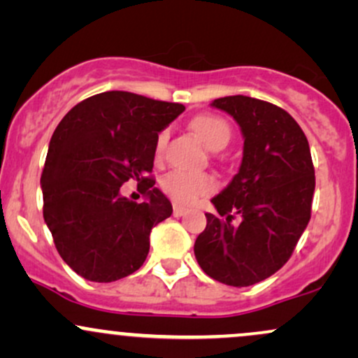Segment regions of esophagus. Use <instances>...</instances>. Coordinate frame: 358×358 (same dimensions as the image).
Listing matches in <instances>:
<instances>
[{"label":"esophagus","mask_w":358,"mask_h":358,"mask_svg":"<svg viewBox=\"0 0 358 358\" xmlns=\"http://www.w3.org/2000/svg\"><path fill=\"white\" fill-rule=\"evenodd\" d=\"M185 212H187V208L182 207V205H173V215L175 217H182Z\"/></svg>","instance_id":"esophagus-1"}]
</instances>
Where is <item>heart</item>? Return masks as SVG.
<instances>
[{"instance_id":"obj_1","label":"heart","mask_w":358,"mask_h":358,"mask_svg":"<svg viewBox=\"0 0 358 358\" xmlns=\"http://www.w3.org/2000/svg\"><path fill=\"white\" fill-rule=\"evenodd\" d=\"M193 131L210 150L219 151L231 141V127L222 117L199 116L192 122ZM166 143V133H159L156 139V155H162ZM217 183L212 175L207 173H188V171L175 170L163 176L162 190L176 203L188 205L215 190Z\"/></svg>"}]
</instances>
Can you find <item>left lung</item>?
<instances>
[{
  "mask_svg": "<svg viewBox=\"0 0 358 358\" xmlns=\"http://www.w3.org/2000/svg\"><path fill=\"white\" fill-rule=\"evenodd\" d=\"M212 106L241 126L244 155L232 182L212 199L219 215L205 213L193 250L207 276L244 287L273 276L293 254L311 217L315 168L305 133L285 109L248 96Z\"/></svg>",
  "mask_w": 358,
  "mask_h": 358,
  "instance_id": "obj_1",
  "label": "left lung"
}]
</instances>
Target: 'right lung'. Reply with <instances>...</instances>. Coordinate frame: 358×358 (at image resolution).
Segmentation results:
<instances>
[{
	"label": "right lung",
	"instance_id": "add662e5",
	"mask_svg": "<svg viewBox=\"0 0 358 358\" xmlns=\"http://www.w3.org/2000/svg\"><path fill=\"white\" fill-rule=\"evenodd\" d=\"M183 104L109 90L79 102L53 131L42 173L43 219L60 257L82 278L110 282L146 261L150 232L171 215L155 188L156 139ZM134 179L147 200L120 195Z\"/></svg>",
	"mask_w": 358,
	"mask_h": 358
}]
</instances>
